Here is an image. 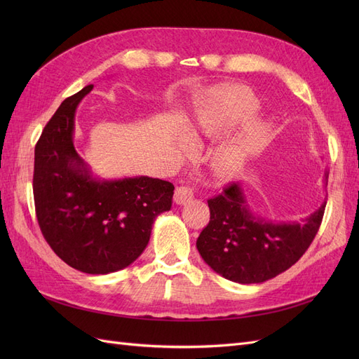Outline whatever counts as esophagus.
Here are the masks:
<instances>
[{"label": "esophagus", "mask_w": 359, "mask_h": 359, "mask_svg": "<svg viewBox=\"0 0 359 359\" xmlns=\"http://www.w3.org/2000/svg\"><path fill=\"white\" fill-rule=\"evenodd\" d=\"M194 196V189L191 186H180L175 189V194H173V201L177 205H186L190 202Z\"/></svg>", "instance_id": "obj_1"}]
</instances>
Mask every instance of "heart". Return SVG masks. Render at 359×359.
I'll list each match as a JSON object with an SVG mask.
<instances>
[{
	"instance_id": "obj_1",
	"label": "heart",
	"mask_w": 359,
	"mask_h": 359,
	"mask_svg": "<svg viewBox=\"0 0 359 359\" xmlns=\"http://www.w3.org/2000/svg\"><path fill=\"white\" fill-rule=\"evenodd\" d=\"M259 112L260 102L252 90L240 85L224 86L196 106L189 121V132L196 139H214L253 121ZM269 137L271 130L266 123L247 124L214 151L210 161L212 173L220 180L235 178ZM178 145L187 148L189 142L181 137Z\"/></svg>"
}]
</instances>
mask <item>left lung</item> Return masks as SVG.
Here are the masks:
<instances>
[{"instance_id": "8db88e82", "label": "left lung", "mask_w": 359, "mask_h": 359, "mask_svg": "<svg viewBox=\"0 0 359 359\" xmlns=\"http://www.w3.org/2000/svg\"><path fill=\"white\" fill-rule=\"evenodd\" d=\"M323 184H328L325 170ZM327 201L301 222L268 220L253 212L240 182L208 201L210 223L196 247L217 274L241 285L264 283L285 273L316 236Z\"/></svg>"}]
</instances>
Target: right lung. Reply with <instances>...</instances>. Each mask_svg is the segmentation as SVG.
Wrapping results in <instances>:
<instances>
[{"label": "right lung", "instance_id": "1", "mask_svg": "<svg viewBox=\"0 0 359 359\" xmlns=\"http://www.w3.org/2000/svg\"><path fill=\"white\" fill-rule=\"evenodd\" d=\"M94 88L64 100L34 153L36 214L60 259L86 274H109L133 264L148 245L157 215L172 206L173 184L149 177H95L73 144L74 114Z\"/></svg>", "mask_w": 359, "mask_h": 359}]
</instances>
